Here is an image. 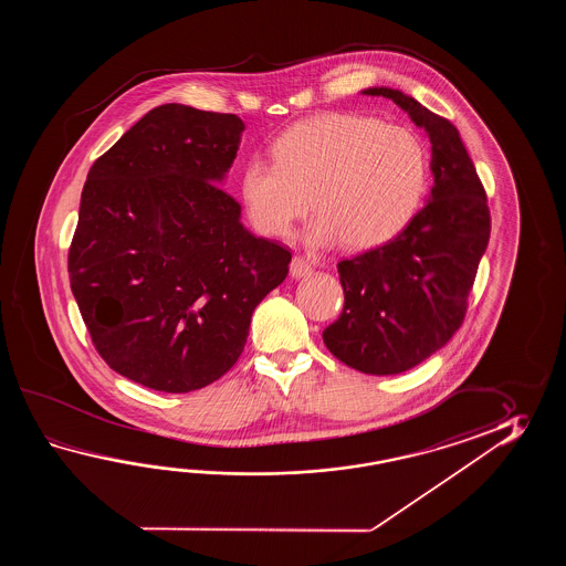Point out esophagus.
Segmentation results:
<instances>
[{
  "mask_svg": "<svg viewBox=\"0 0 566 566\" xmlns=\"http://www.w3.org/2000/svg\"><path fill=\"white\" fill-rule=\"evenodd\" d=\"M289 273H291L293 279L305 277V275L312 273V263L307 259H303V256H293V261L289 265Z\"/></svg>",
  "mask_w": 566,
  "mask_h": 566,
  "instance_id": "obj_1",
  "label": "esophagus"
}]
</instances>
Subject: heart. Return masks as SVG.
<instances>
[{
  "mask_svg": "<svg viewBox=\"0 0 566 566\" xmlns=\"http://www.w3.org/2000/svg\"><path fill=\"white\" fill-rule=\"evenodd\" d=\"M273 161L242 168L249 218L266 237H287L310 202L313 247L344 241L366 251L409 227L429 192V151L419 133L356 113L300 120L271 147Z\"/></svg>",
  "mask_w": 566,
  "mask_h": 566,
  "instance_id": "1",
  "label": "heart"
}]
</instances>
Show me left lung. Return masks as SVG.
I'll return each mask as SVG.
<instances>
[{
    "label": "left lung",
    "mask_w": 566,
    "mask_h": 566,
    "mask_svg": "<svg viewBox=\"0 0 566 566\" xmlns=\"http://www.w3.org/2000/svg\"><path fill=\"white\" fill-rule=\"evenodd\" d=\"M392 98L431 139L433 186L407 229L373 251L337 263L344 310L324 329L327 349L349 368L390 376L427 360L458 332L468 312L490 208L458 127L395 88Z\"/></svg>",
    "instance_id": "8db88e82"
}]
</instances>
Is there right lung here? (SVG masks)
<instances>
[{
	"instance_id": "1",
	"label": "right lung",
	"mask_w": 566,
	"mask_h": 566,
	"mask_svg": "<svg viewBox=\"0 0 566 566\" xmlns=\"http://www.w3.org/2000/svg\"><path fill=\"white\" fill-rule=\"evenodd\" d=\"M237 115L168 103L96 159L81 196L69 275L108 366L159 392H192L237 364L254 307L291 253L242 227L224 180Z\"/></svg>"
}]
</instances>
